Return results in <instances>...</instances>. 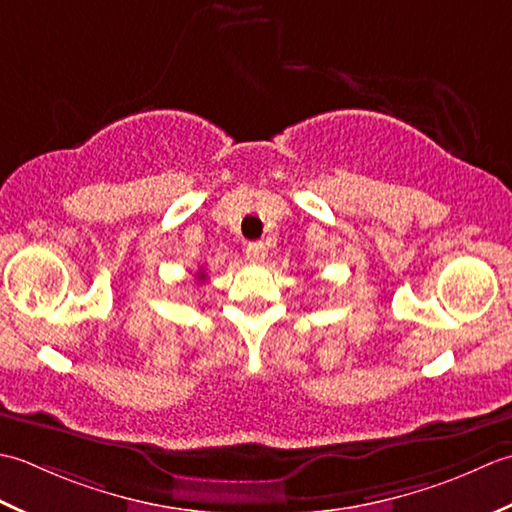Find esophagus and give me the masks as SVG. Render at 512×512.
Here are the masks:
<instances>
[{"label":"esophagus","instance_id":"34e87169","mask_svg":"<svg viewBox=\"0 0 512 512\" xmlns=\"http://www.w3.org/2000/svg\"><path fill=\"white\" fill-rule=\"evenodd\" d=\"M245 254H247V260H252V263H263L267 252H265V245L263 243L252 241V243H247Z\"/></svg>","mask_w":512,"mask_h":512}]
</instances>
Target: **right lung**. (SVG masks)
Segmentation results:
<instances>
[{"label":"right lung","instance_id":"right-lung-1","mask_svg":"<svg viewBox=\"0 0 512 512\" xmlns=\"http://www.w3.org/2000/svg\"><path fill=\"white\" fill-rule=\"evenodd\" d=\"M198 278H205V271H198Z\"/></svg>","mask_w":512,"mask_h":512}]
</instances>
